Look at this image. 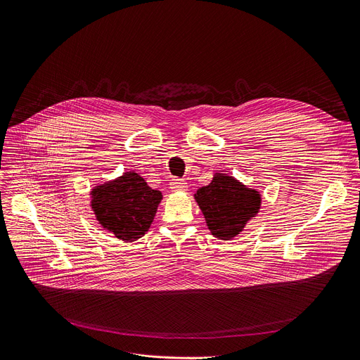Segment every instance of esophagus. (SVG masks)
<instances>
[{"mask_svg":"<svg viewBox=\"0 0 360 360\" xmlns=\"http://www.w3.org/2000/svg\"><path fill=\"white\" fill-rule=\"evenodd\" d=\"M171 191H174V192H178V191H186V188H188V185H186V182L185 181H182V179H172L171 181Z\"/></svg>","mask_w":360,"mask_h":360,"instance_id":"esophagus-1","label":"esophagus"}]
</instances>
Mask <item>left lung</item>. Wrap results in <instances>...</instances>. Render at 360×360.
<instances>
[{"label":"left lung","mask_w":360,"mask_h":360,"mask_svg":"<svg viewBox=\"0 0 360 360\" xmlns=\"http://www.w3.org/2000/svg\"><path fill=\"white\" fill-rule=\"evenodd\" d=\"M210 233L228 241L244 231L261 208V193L237 178L215 172L212 181L193 193Z\"/></svg>","instance_id":"8db88e82"}]
</instances>
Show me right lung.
I'll list each match as a JSON object with an SVG mask.
<instances>
[{
	"mask_svg": "<svg viewBox=\"0 0 360 360\" xmlns=\"http://www.w3.org/2000/svg\"><path fill=\"white\" fill-rule=\"evenodd\" d=\"M162 198V192L150 188L139 174L127 171L93 186L90 207L103 230L132 243L148 233Z\"/></svg>",
	"mask_w": 360,
	"mask_h": 360,
	"instance_id": "right-lung-1",
	"label": "right lung"
}]
</instances>
